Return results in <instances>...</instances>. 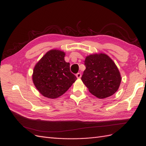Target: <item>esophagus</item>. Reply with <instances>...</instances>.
Here are the masks:
<instances>
[{
    "instance_id": "1",
    "label": "esophagus",
    "mask_w": 146,
    "mask_h": 146,
    "mask_svg": "<svg viewBox=\"0 0 146 146\" xmlns=\"http://www.w3.org/2000/svg\"><path fill=\"white\" fill-rule=\"evenodd\" d=\"M76 78H77L78 79L81 78V74L80 73H77V74H76Z\"/></svg>"
}]
</instances>
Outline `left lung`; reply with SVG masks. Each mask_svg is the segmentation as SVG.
I'll list each match as a JSON object with an SVG mask.
<instances>
[{
    "label": "left lung",
    "instance_id": "1",
    "mask_svg": "<svg viewBox=\"0 0 146 146\" xmlns=\"http://www.w3.org/2000/svg\"><path fill=\"white\" fill-rule=\"evenodd\" d=\"M81 80L88 91L100 99L109 97L118 90L121 82V74L116 65L105 53L87 56Z\"/></svg>",
    "mask_w": 146,
    "mask_h": 146
}]
</instances>
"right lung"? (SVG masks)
I'll return each mask as SVG.
<instances>
[{
    "label": "right lung",
    "mask_w": 146,
    "mask_h": 146,
    "mask_svg": "<svg viewBox=\"0 0 146 146\" xmlns=\"http://www.w3.org/2000/svg\"><path fill=\"white\" fill-rule=\"evenodd\" d=\"M65 56L63 51L50 50L35 65L33 82L46 98L55 99L62 96L77 79L70 72V63L65 61Z\"/></svg>",
    "instance_id": "right-lung-1"
}]
</instances>
